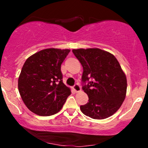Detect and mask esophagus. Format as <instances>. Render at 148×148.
<instances>
[{
    "mask_svg": "<svg viewBox=\"0 0 148 148\" xmlns=\"http://www.w3.org/2000/svg\"><path fill=\"white\" fill-rule=\"evenodd\" d=\"M74 88V91H75L76 92H79L81 91V86H80L79 84H75V85H74V88Z\"/></svg>",
    "mask_w": 148,
    "mask_h": 148,
    "instance_id": "34e87169",
    "label": "esophagus"
}]
</instances>
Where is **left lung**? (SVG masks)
<instances>
[{"label": "left lung", "mask_w": 148, "mask_h": 148, "mask_svg": "<svg viewBox=\"0 0 148 148\" xmlns=\"http://www.w3.org/2000/svg\"><path fill=\"white\" fill-rule=\"evenodd\" d=\"M72 52L83 66L82 89L89 99L80 106L81 112L97 120L111 116L123 104L127 92V78L118 60L97 48L73 49Z\"/></svg>", "instance_id": "left-lung-1"}]
</instances>
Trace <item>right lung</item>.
Masks as SVG:
<instances>
[{
	"mask_svg": "<svg viewBox=\"0 0 148 148\" xmlns=\"http://www.w3.org/2000/svg\"><path fill=\"white\" fill-rule=\"evenodd\" d=\"M69 49H46L25 60L18 80V88L27 108L41 116L60 111L71 90L62 82L61 64Z\"/></svg>",
	"mask_w": 148,
	"mask_h": 148,
	"instance_id": "1",
	"label": "right lung"
}]
</instances>
